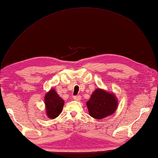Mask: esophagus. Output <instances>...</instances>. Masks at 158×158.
Returning a JSON list of instances; mask_svg holds the SVG:
<instances>
[{
  "instance_id": "34e87169",
  "label": "esophagus",
  "mask_w": 158,
  "mask_h": 158,
  "mask_svg": "<svg viewBox=\"0 0 158 158\" xmlns=\"http://www.w3.org/2000/svg\"><path fill=\"white\" fill-rule=\"evenodd\" d=\"M73 98L75 100H77V101H79V100H81V96L80 95H78V96H75L73 97Z\"/></svg>"
}]
</instances>
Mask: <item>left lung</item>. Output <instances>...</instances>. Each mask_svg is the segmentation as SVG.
<instances>
[{
	"label": "left lung",
	"mask_w": 158,
	"mask_h": 158,
	"mask_svg": "<svg viewBox=\"0 0 158 158\" xmlns=\"http://www.w3.org/2000/svg\"><path fill=\"white\" fill-rule=\"evenodd\" d=\"M86 104L90 116L101 119L115 113L117 100L113 94L97 89L93 92L91 98Z\"/></svg>",
	"instance_id": "obj_1"
}]
</instances>
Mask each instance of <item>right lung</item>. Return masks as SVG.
Listing matches in <instances>:
<instances>
[{
	"label": "right lung",
	"mask_w": 158,
	"mask_h": 158,
	"mask_svg": "<svg viewBox=\"0 0 158 158\" xmlns=\"http://www.w3.org/2000/svg\"><path fill=\"white\" fill-rule=\"evenodd\" d=\"M47 115L50 119H55L62 112L64 101L54 89H50L45 96Z\"/></svg>",
	"instance_id": "1"
}]
</instances>
